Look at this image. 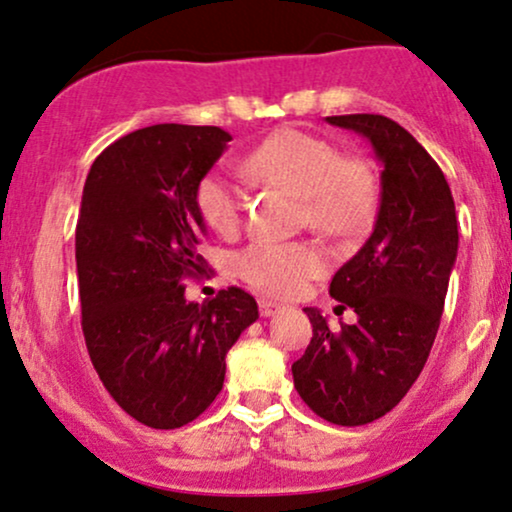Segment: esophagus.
<instances>
[{
	"instance_id": "34e87169",
	"label": "esophagus",
	"mask_w": 512,
	"mask_h": 512,
	"mask_svg": "<svg viewBox=\"0 0 512 512\" xmlns=\"http://www.w3.org/2000/svg\"><path fill=\"white\" fill-rule=\"evenodd\" d=\"M257 303H260V315L262 317H274L276 312L281 310V305L274 303V300H269V298H260Z\"/></svg>"
}]
</instances>
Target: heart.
<instances>
[{"label": "heart", "instance_id": "heart-1", "mask_svg": "<svg viewBox=\"0 0 512 512\" xmlns=\"http://www.w3.org/2000/svg\"><path fill=\"white\" fill-rule=\"evenodd\" d=\"M245 176L303 197V217L312 229L350 236L372 219L377 181L365 162L341 157L331 140L300 128H279L240 162ZM205 224L233 236L243 221V193L224 176L209 174L195 195ZM326 269L324 255L307 243L255 240L236 257V272L257 291L293 298Z\"/></svg>", "mask_w": 512, "mask_h": 512}]
</instances>
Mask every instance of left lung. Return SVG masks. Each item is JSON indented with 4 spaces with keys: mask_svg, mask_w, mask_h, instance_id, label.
<instances>
[{
    "mask_svg": "<svg viewBox=\"0 0 512 512\" xmlns=\"http://www.w3.org/2000/svg\"><path fill=\"white\" fill-rule=\"evenodd\" d=\"M326 121L372 143L381 202L372 236L329 286L336 310L353 307L357 322L334 331L305 307L312 338L291 369L307 408L331 424L360 427L396 408L420 377L458 255V219L439 164L403 126L381 114Z\"/></svg>",
    "mask_w": 512,
    "mask_h": 512,
    "instance_id": "obj_1",
    "label": "left lung"
}]
</instances>
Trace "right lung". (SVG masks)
<instances>
[{
    "mask_svg": "<svg viewBox=\"0 0 512 512\" xmlns=\"http://www.w3.org/2000/svg\"><path fill=\"white\" fill-rule=\"evenodd\" d=\"M219 126L157 123L116 140L85 178L76 224L83 336L104 389L133 420L176 429L219 396L226 353L257 317L243 288L188 303L207 272L197 186L226 150Z\"/></svg>",
    "mask_w": 512,
    "mask_h": 512,
    "instance_id": "1",
    "label": "right lung"
}]
</instances>
